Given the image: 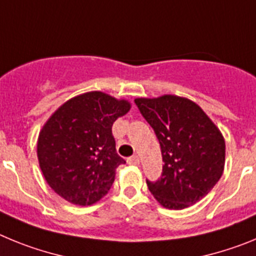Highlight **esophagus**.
Instances as JSON below:
<instances>
[{"label": "esophagus", "instance_id": "34e87169", "mask_svg": "<svg viewBox=\"0 0 256 256\" xmlns=\"http://www.w3.org/2000/svg\"><path fill=\"white\" fill-rule=\"evenodd\" d=\"M128 162V164L130 165H138L140 164V158L137 155H133L132 158H130V159L126 160Z\"/></svg>", "mask_w": 256, "mask_h": 256}]
</instances>
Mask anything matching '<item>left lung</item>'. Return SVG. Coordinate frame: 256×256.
<instances>
[{"instance_id": "1", "label": "left lung", "mask_w": 256, "mask_h": 256, "mask_svg": "<svg viewBox=\"0 0 256 256\" xmlns=\"http://www.w3.org/2000/svg\"><path fill=\"white\" fill-rule=\"evenodd\" d=\"M134 102L155 130L164 162L160 180H146L150 192L166 209L196 204L212 191L224 170L222 132L198 104L186 97H138Z\"/></svg>"}]
</instances>
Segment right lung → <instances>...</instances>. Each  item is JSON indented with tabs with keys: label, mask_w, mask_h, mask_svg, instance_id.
<instances>
[{
	"label": "right lung",
	"mask_w": 256,
	"mask_h": 256,
	"mask_svg": "<svg viewBox=\"0 0 256 256\" xmlns=\"http://www.w3.org/2000/svg\"><path fill=\"white\" fill-rule=\"evenodd\" d=\"M128 100L91 91L64 102L44 124L37 156L44 180L58 196L79 206L96 204L112 188L124 159L112 126L130 112Z\"/></svg>",
	"instance_id": "add662e5"
}]
</instances>
